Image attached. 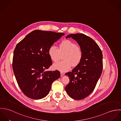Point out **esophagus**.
<instances>
[{
	"label": "esophagus",
	"instance_id": "34e87169",
	"mask_svg": "<svg viewBox=\"0 0 121 121\" xmlns=\"http://www.w3.org/2000/svg\"><path fill=\"white\" fill-rule=\"evenodd\" d=\"M64 75V73H63V72H60V76H63Z\"/></svg>",
	"mask_w": 121,
	"mask_h": 121
}]
</instances>
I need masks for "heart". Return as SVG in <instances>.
I'll return each instance as SVG.
<instances>
[{
    "mask_svg": "<svg viewBox=\"0 0 121 121\" xmlns=\"http://www.w3.org/2000/svg\"><path fill=\"white\" fill-rule=\"evenodd\" d=\"M59 49L52 45L48 49V53L52 61L57 62L61 56L64 60L52 66V68L61 72L69 70L72 66L76 67L81 62L83 57L82 48L73 42L69 40H65L59 45Z\"/></svg>",
    "mask_w": 121,
    "mask_h": 121,
    "instance_id": "heart-1",
    "label": "heart"
}]
</instances>
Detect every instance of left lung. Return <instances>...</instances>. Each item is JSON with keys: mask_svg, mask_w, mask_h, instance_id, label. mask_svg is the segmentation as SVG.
Returning <instances> with one entry per match:
<instances>
[{"mask_svg": "<svg viewBox=\"0 0 121 121\" xmlns=\"http://www.w3.org/2000/svg\"><path fill=\"white\" fill-rule=\"evenodd\" d=\"M80 46L83 52L81 63L72 72L65 73L69 83L65 90L70 97L82 100L94 90L103 70V54L97 43L90 37L82 34L68 35Z\"/></svg>", "mask_w": 121, "mask_h": 121, "instance_id": "1", "label": "left lung"}]
</instances>
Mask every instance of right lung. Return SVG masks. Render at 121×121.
Returning <instances> with one entry per match:
<instances>
[{
    "instance_id": "obj_1",
    "label": "right lung",
    "mask_w": 121,
    "mask_h": 121,
    "mask_svg": "<svg viewBox=\"0 0 121 121\" xmlns=\"http://www.w3.org/2000/svg\"><path fill=\"white\" fill-rule=\"evenodd\" d=\"M64 33L36 30L27 35L13 52V71L17 84L28 97L39 100L49 93L60 72L46 71L52 64L48 51Z\"/></svg>"
}]
</instances>
